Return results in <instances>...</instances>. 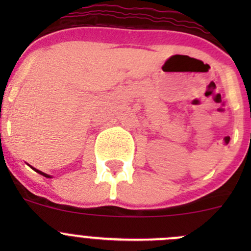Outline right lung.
I'll use <instances>...</instances> for the list:
<instances>
[{
	"label": "right lung",
	"instance_id": "add662e5",
	"mask_svg": "<svg viewBox=\"0 0 251 251\" xmlns=\"http://www.w3.org/2000/svg\"><path fill=\"white\" fill-rule=\"evenodd\" d=\"M30 166V165H29ZM30 168L32 169V170L34 171H36L37 174H40V175H42V176H45V177H47V178H52V176H50V175H47V174H45V173H42V171H40V170H37V169H35V168H32V166H30Z\"/></svg>",
	"mask_w": 251,
	"mask_h": 251
}]
</instances>
